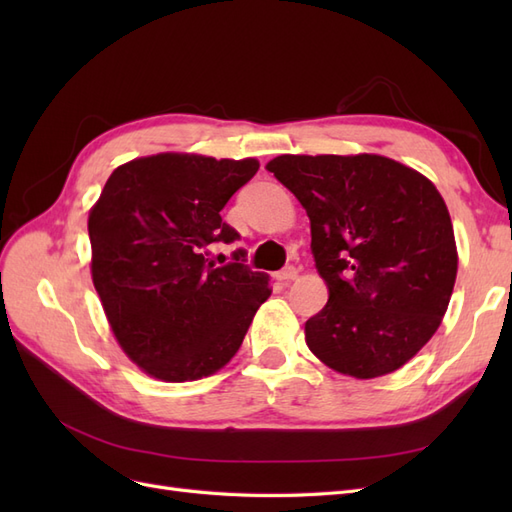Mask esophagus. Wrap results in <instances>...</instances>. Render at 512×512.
Here are the masks:
<instances>
[{"label": "esophagus", "mask_w": 512, "mask_h": 512, "mask_svg": "<svg viewBox=\"0 0 512 512\" xmlns=\"http://www.w3.org/2000/svg\"><path fill=\"white\" fill-rule=\"evenodd\" d=\"M277 277H280L282 282H292V280H297V277H299V269L297 267H286V269L277 273Z\"/></svg>", "instance_id": "1"}]
</instances>
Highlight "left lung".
Returning <instances> with one entry per match:
<instances>
[{
	"label": "left lung",
	"mask_w": 512,
	"mask_h": 512,
	"mask_svg": "<svg viewBox=\"0 0 512 512\" xmlns=\"http://www.w3.org/2000/svg\"><path fill=\"white\" fill-rule=\"evenodd\" d=\"M269 173L297 196L329 301L305 342L331 369L378 378L440 327L457 277L451 215L416 170L374 153L277 156Z\"/></svg>",
	"instance_id": "left-lung-1"
}]
</instances>
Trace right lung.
Instances as JSON below:
<instances>
[{
  "label": "right lung",
  "mask_w": 512,
  "mask_h": 512,
  "mask_svg": "<svg viewBox=\"0 0 512 512\" xmlns=\"http://www.w3.org/2000/svg\"><path fill=\"white\" fill-rule=\"evenodd\" d=\"M258 162L158 153L113 170L89 213L91 277L119 346L149 376H211L239 350L269 275L237 262L213 267L211 243H235L222 222Z\"/></svg>",
  "instance_id": "right-lung-1"
}]
</instances>
